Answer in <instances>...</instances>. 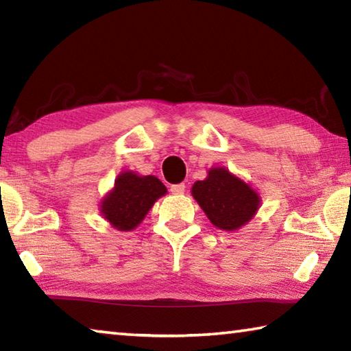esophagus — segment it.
I'll list each match as a JSON object with an SVG mask.
<instances>
[{"label": "esophagus", "mask_w": 351, "mask_h": 351, "mask_svg": "<svg viewBox=\"0 0 351 351\" xmlns=\"http://www.w3.org/2000/svg\"><path fill=\"white\" fill-rule=\"evenodd\" d=\"M184 190H186V186H184V184H173V186L170 187V192L173 195H182Z\"/></svg>", "instance_id": "esophagus-1"}]
</instances>
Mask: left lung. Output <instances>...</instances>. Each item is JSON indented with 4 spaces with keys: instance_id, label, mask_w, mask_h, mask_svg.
I'll return each instance as SVG.
<instances>
[{
    "instance_id": "left-lung-1",
    "label": "left lung",
    "mask_w": 351,
    "mask_h": 351,
    "mask_svg": "<svg viewBox=\"0 0 351 351\" xmlns=\"http://www.w3.org/2000/svg\"><path fill=\"white\" fill-rule=\"evenodd\" d=\"M192 197L210 223L226 232L246 226L261 204L257 190L226 167L209 169L206 180L192 186Z\"/></svg>"
}]
</instances>
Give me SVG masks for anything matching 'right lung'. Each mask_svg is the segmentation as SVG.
<instances>
[{"instance_id": "right-lung-1", "label": "right lung", "mask_w": 351, "mask_h": 351, "mask_svg": "<svg viewBox=\"0 0 351 351\" xmlns=\"http://www.w3.org/2000/svg\"><path fill=\"white\" fill-rule=\"evenodd\" d=\"M167 193V187L153 175H139L123 170L100 201V213L112 228L130 232L144 221L153 204Z\"/></svg>"}]
</instances>
